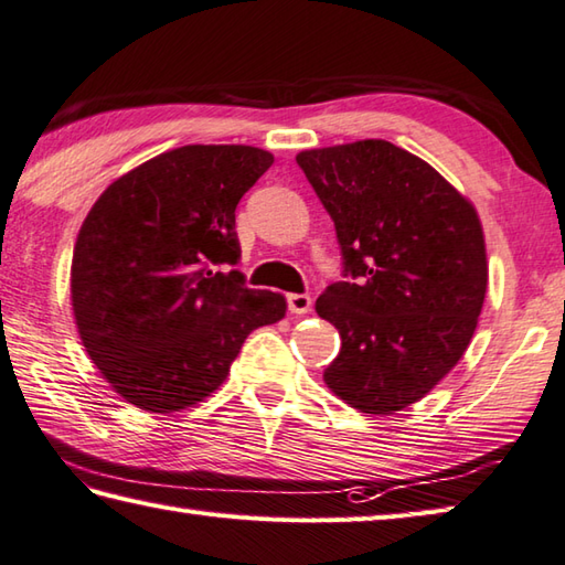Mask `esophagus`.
Masks as SVG:
<instances>
[{"instance_id": "1", "label": "esophagus", "mask_w": 565, "mask_h": 565, "mask_svg": "<svg viewBox=\"0 0 565 565\" xmlns=\"http://www.w3.org/2000/svg\"><path fill=\"white\" fill-rule=\"evenodd\" d=\"M289 311L296 316H306L313 311V298L308 294H289Z\"/></svg>"}]
</instances>
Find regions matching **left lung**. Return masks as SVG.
Instances as JSON below:
<instances>
[{"label": "left lung", "mask_w": 565, "mask_h": 565, "mask_svg": "<svg viewBox=\"0 0 565 565\" xmlns=\"http://www.w3.org/2000/svg\"><path fill=\"white\" fill-rule=\"evenodd\" d=\"M333 217L345 274L316 313L342 345L328 390L362 414L422 402L466 355L488 291L475 205L434 166L384 139L296 153Z\"/></svg>", "instance_id": "left-lung-1"}]
</instances>
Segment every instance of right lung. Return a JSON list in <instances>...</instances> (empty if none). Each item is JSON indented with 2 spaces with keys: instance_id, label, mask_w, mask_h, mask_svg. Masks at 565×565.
Listing matches in <instances>:
<instances>
[{
  "instance_id": "add662e5",
  "label": "right lung",
  "mask_w": 565,
  "mask_h": 565,
  "mask_svg": "<svg viewBox=\"0 0 565 565\" xmlns=\"http://www.w3.org/2000/svg\"><path fill=\"white\" fill-rule=\"evenodd\" d=\"M274 163L245 143H188L119 175L77 232L71 303L103 380L149 414L220 390L252 330L279 323L286 298L245 286L235 207Z\"/></svg>"
}]
</instances>
